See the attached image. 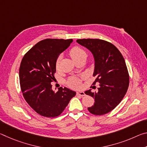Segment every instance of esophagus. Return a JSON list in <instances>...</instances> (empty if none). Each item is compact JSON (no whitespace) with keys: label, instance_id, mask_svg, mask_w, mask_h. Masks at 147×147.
Returning a JSON list of instances; mask_svg holds the SVG:
<instances>
[{"label":"esophagus","instance_id":"esophagus-1","mask_svg":"<svg viewBox=\"0 0 147 147\" xmlns=\"http://www.w3.org/2000/svg\"><path fill=\"white\" fill-rule=\"evenodd\" d=\"M77 94H78V95L81 96H85V93H84V92L82 91H77Z\"/></svg>","mask_w":147,"mask_h":147}]
</instances>
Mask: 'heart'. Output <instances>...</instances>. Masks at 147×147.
Returning <instances> with one entry per match:
<instances>
[{
	"instance_id": "1",
	"label": "heart",
	"mask_w": 147,
	"mask_h": 147,
	"mask_svg": "<svg viewBox=\"0 0 147 147\" xmlns=\"http://www.w3.org/2000/svg\"><path fill=\"white\" fill-rule=\"evenodd\" d=\"M69 54L73 60L76 62L80 59H86L87 53L83 48L79 46H74L69 51ZM61 57L59 56L56 60V69L59 68V62H60ZM67 84L73 88H78L80 86V79L77 77H71L67 80Z\"/></svg>"
}]
</instances>
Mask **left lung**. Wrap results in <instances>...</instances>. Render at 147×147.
Segmentation results:
<instances>
[{
	"label": "left lung",
	"mask_w": 147,
	"mask_h": 147,
	"mask_svg": "<svg viewBox=\"0 0 147 147\" xmlns=\"http://www.w3.org/2000/svg\"><path fill=\"white\" fill-rule=\"evenodd\" d=\"M76 41L93 54V76L96 78L93 84L99 83L97 91L89 89L85 92L94 100V105L88 109L93 115H104L112 111L127 92L130 78L125 61L118 49L108 41L100 39H80Z\"/></svg>",
	"instance_id": "left-lung-1"
}]
</instances>
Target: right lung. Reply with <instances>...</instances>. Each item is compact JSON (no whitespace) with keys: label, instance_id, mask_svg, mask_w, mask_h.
Instances as JSON below:
<instances>
[{"label":"right lung","instance_id":"right-lung-1","mask_svg":"<svg viewBox=\"0 0 147 147\" xmlns=\"http://www.w3.org/2000/svg\"><path fill=\"white\" fill-rule=\"evenodd\" d=\"M73 39H45L24 54L19 68L21 91L26 102L39 115L56 117L63 112L76 93L60 87L54 92L51 82L56 73V60Z\"/></svg>","mask_w":147,"mask_h":147}]
</instances>
